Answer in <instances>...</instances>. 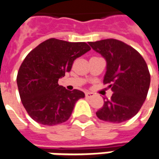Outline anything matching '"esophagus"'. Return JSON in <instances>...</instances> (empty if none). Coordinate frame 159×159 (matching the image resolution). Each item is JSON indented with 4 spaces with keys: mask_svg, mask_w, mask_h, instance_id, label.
<instances>
[{
    "mask_svg": "<svg viewBox=\"0 0 159 159\" xmlns=\"http://www.w3.org/2000/svg\"><path fill=\"white\" fill-rule=\"evenodd\" d=\"M85 96H86L87 98H92V97H93V93H90V92H86V93H85Z\"/></svg>",
    "mask_w": 159,
    "mask_h": 159,
    "instance_id": "1",
    "label": "esophagus"
}]
</instances>
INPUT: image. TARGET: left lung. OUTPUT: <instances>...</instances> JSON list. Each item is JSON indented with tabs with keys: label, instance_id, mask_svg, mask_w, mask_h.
<instances>
[{
	"label": "left lung",
	"instance_id": "obj_1",
	"mask_svg": "<svg viewBox=\"0 0 159 159\" xmlns=\"http://www.w3.org/2000/svg\"><path fill=\"white\" fill-rule=\"evenodd\" d=\"M89 44L107 60L103 82L113 92L96 112L97 117L115 123L132 118L142 107L150 86L145 59L135 49L118 40L105 39Z\"/></svg>",
	"mask_w": 159,
	"mask_h": 159
}]
</instances>
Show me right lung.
Returning a JSON list of instances; mask_svg holds the SVG:
<instances>
[{"label":"right lung","instance_id":"1","mask_svg":"<svg viewBox=\"0 0 159 159\" xmlns=\"http://www.w3.org/2000/svg\"><path fill=\"white\" fill-rule=\"evenodd\" d=\"M86 42L50 38L31 50L19 67L17 84L24 107L36 123L52 126L69 119L75 104L85 94L60 86L58 81L90 50Z\"/></svg>","mask_w":159,"mask_h":159}]
</instances>
